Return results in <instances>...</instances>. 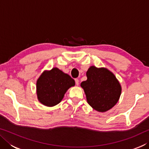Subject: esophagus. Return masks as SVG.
I'll use <instances>...</instances> for the list:
<instances>
[{
	"mask_svg": "<svg viewBox=\"0 0 149 149\" xmlns=\"http://www.w3.org/2000/svg\"><path fill=\"white\" fill-rule=\"evenodd\" d=\"M75 84H76L77 85H79V81L78 79H75Z\"/></svg>",
	"mask_w": 149,
	"mask_h": 149,
	"instance_id": "1",
	"label": "esophagus"
}]
</instances>
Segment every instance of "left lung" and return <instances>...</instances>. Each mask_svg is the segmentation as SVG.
Here are the masks:
<instances>
[{
	"instance_id": "obj_1",
	"label": "left lung",
	"mask_w": 149,
	"mask_h": 149,
	"mask_svg": "<svg viewBox=\"0 0 149 149\" xmlns=\"http://www.w3.org/2000/svg\"><path fill=\"white\" fill-rule=\"evenodd\" d=\"M87 79L81 82L88 104L100 112L110 110L120 99L122 87L114 74L104 68L91 66Z\"/></svg>"
}]
</instances>
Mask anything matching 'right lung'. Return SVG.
Here are the masks:
<instances>
[{"label": "right lung", "mask_w": 149, "mask_h": 149, "mask_svg": "<svg viewBox=\"0 0 149 149\" xmlns=\"http://www.w3.org/2000/svg\"><path fill=\"white\" fill-rule=\"evenodd\" d=\"M75 81L68 74L57 68L42 72L37 81V95L39 101L47 107H54L61 102Z\"/></svg>", "instance_id": "add662e5"}]
</instances>
